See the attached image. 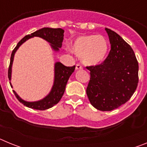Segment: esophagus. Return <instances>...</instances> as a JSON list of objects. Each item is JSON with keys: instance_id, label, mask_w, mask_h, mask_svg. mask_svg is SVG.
<instances>
[{"instance_id": "obj_1", "label": "esophagus", "mask_w": 147, "mask_h": 147, "mask_svg": "<svg viewBox=\"0 0 147 147\" xmlns=\"http://www.w3.org/2000/svg\"><path fill=\"white\" fill-rule=\"evenodd\" d=\"M76 70H81L82 69V66L80 64H76Z\"/></svg>"}]
</instances>
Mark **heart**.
Here are the masks:
<instances>
[{
  "mask_svg": "<svg viewBox=\"0 0 147 147\" xmlns=\"http://www.w3.org/2000/svg\"><path fill=\"white\" fill-rule=\"evenodd\" d=\"M108 45L102 35H84L78 37L71 50L82 62L88 65H94L105 58Z\"/></svg>",
  "mask_w": 147,
  "mask_h": 147,
  "instance_id": "obj_1",
  "label": "heart"
}]
</instances>
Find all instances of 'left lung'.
<instances>
[{
  "label": "left lung",
  "instance_id": "8db88e82",
  "mask_svg": "<svg viewBox=\"0 0 147 147\" xmlns=\"http://www.w3.org/2000/svg\"><path fill=\"white\" fill-rule=\"evenodd\" d=\"M111 49L99 65L88 66L90 78L86 93L95 108L111 111L132 97L138 83V63L130 45L112 30L105 28Z\"/></svg>",
  "mask_w": 147,
  "mask_h": 147
}]
</instances>
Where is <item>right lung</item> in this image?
<instances>
[{"label": "right lung", "instance_id": "add662e5", "mask_svg": "<svg viewBox=\"0 0 147 147\" xmlns=\"http://www.w3.org/2000/svg\"><path fill=\"white\" fill-rule=\"evenodd\" d=\"M34 37H39L44 39L49 42H50L51 46L54 51H58L59 48L62 47V41L64 39L63 37H64V30L59 28H42L23 37L20 42H18L11 54L9 67L8 70V78L9 80H11V65H12L15 53L23 42L26 41L28 39ZM74 70L75 65L72 66V67H67V66L62 65L61 62H56L55 67H54V82L52 89L47 96H45L43 99L37 101V102H26L17 94L15 90H13V92L15 93V96L18 98V101L26 107L34 109V110H47V109L54 107V105H57L60 101L61 98L62 97L65 90V86L67 85V80L71 75L72 74V73L74 71ZM9 83L11 87H12L11 82Z\"/></svg>", "mask_w": 147, "mask_h": 147}]
</instances>
